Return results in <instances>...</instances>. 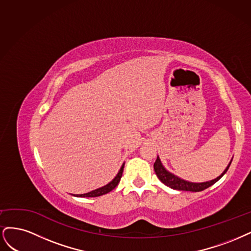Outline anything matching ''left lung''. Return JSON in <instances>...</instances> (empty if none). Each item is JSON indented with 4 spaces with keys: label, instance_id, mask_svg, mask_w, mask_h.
Listing matches in <instances>:
<instances>
[{
    "label": "left lung",
    "instance_id": "left-lung-1",
    "mask_svg": "<svg viewBox=\"0 0 251 251\" xmlns=\"http://www.w3.org/2000/svg\"><path fill=\"white\" fill-rule=\"evenodd\" d=\"M231 164V161L229 163V165L227 166V168H226L224 170V172L219 176L217 177L216 179L214 180H211V181H206V182H200V183H195V182H189V181H185V180H182L180 178H178V177H176L175 175L171 174L170 172H168L167 170L164 168V166L161 165L160 163V159L159 157L157 156L155 163H154V171H155V174L156 176L158 177V179L163 182L164 184L168 185V187H170L171 189H174V190H179V191H190V192H201L203 191L207 188L211 187V185H213L214 183H216L218 180H219L221 177L227 172V170L229 168Z\"/></svg>",
    "mask_w": 251,
    "mask_h": 251
}]
</instances>
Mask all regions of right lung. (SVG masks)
Returning a JSON list of instances; mask_svg holds the SVG:
<instances>
[{"mask_svg":"<svg viewBox=\"0 0 251 251\" xmlns=\"http://www.w3.org/2000/svg\"><path fill=\"white\" fill-rule=\"evenodd\" d=\"M123 169H124V165L122 166V168H121L118 175L115 177V179L112 180V181H110L108 184L104 185V187H102L100 189H97L95 191H92L90 193L81 194V195H74V196H77V197H98V196L104 195V194H107L108 192L114 190L117 187V185L119 184V182L121 180V177H122V174H123Z\"/></svg>","mask_w":251,"mask_h":251,"instance_id":"right-lung-1","label":"right lung"}]
</instances>
